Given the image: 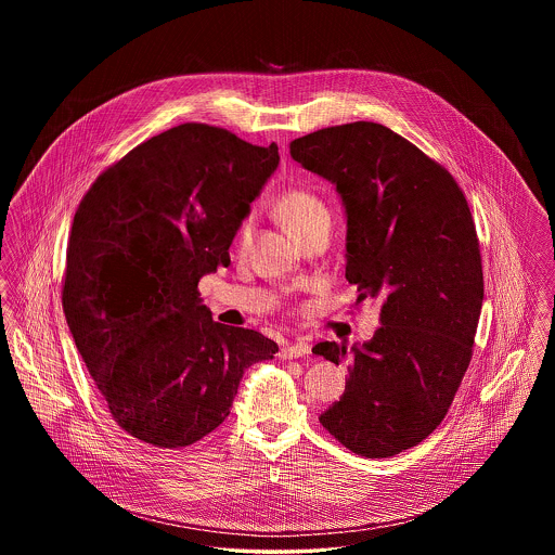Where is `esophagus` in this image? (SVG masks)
<instances>
[{
  "mask_svg": "<svg viewBox=\"0 0 555 555\" xmlns=\"http://www.w3.org/2000/svg\"><path fill=\"white\" fill-rule=\"evenodd\" d=\"M310 353V345L306 341H295V344L283 345V349L279 351V356L283 360H297V358H306Z\"/></svg>",
  "mask_w": 555,
  "mask_h": 555,
  "instance_id": "obj_1",
  "label": "esophagus"
}]
</instances>
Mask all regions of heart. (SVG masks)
<instances>
[{"label":"heart","instance_id":"obj_1","mask_svg":"<svg viewBox=\"0 0 555 555\" xmlns=\"http://www.w3.org/2000/svg\"><path fill=\"white\" fill-rule=\"evenodd\" d=\"M279 218L295 237H304L320 224H331L328 206L310 189H289L276 204ZM251 233V220H243L238 227L237 245L245 247Z\"/></svg>","mask_w":555,"mask_h":555}]
</instances>
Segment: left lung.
<instances>
[{
  "label": "left lung",
  "mask_w": 555,
  "mask_h": 555,
  "mask_svg": "<svg viewBox=\"0 0 555 555\" xmlns=\"http://www.w3.org/2000/svg\"><path fill=\"white\" fill-rule=\"evenodd\" d=\"M289 154L344 197L356 306L383 304L369 344L312 349L349 372L320 424L358 455L391 457L441 424L470 366L485 293L473 214L446 166L376 122L310 132Z\"/></svg>",
  "instance_id": "obj_1"
}]
</instances>
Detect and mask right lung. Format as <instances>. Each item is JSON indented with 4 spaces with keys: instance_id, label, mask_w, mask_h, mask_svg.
<instances>
[{
    "instance_id": "1",
    "label": "right lung",
    "mask_w": 555,
    "mask_h": 555,
    "mask_svg": "<svg viewBox=\"0 0 555 555\" xmlns=\"http://www.w3.org/2000/svg\"><path fill=\"white\" fill-rule=\"evenodd\" d=\"M279 147L185 122L114 162L73 220L62 306L116 424L154 448L197 443L231 414L245 369L272 360L262 333L211 320L197 283L231 264Z\"/></svg>"
}]
</instances>
